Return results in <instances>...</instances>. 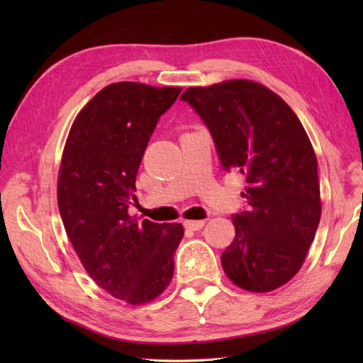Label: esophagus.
I'll return each mask as SVG.
<instances>
[{
  "mask_svg": "<svg viewBox=\"0 0 363 363\" xmlns=\"http://www.w3.org/2000/svg\"><path fill=\"white\" fill-rule=\"evenodd\" d=\"M184 226L190 230H199V229H203L204 221L203 220H186L184 221Z\"/></svg>",
  "mask_w": 363,
  "mask_h": 363,
  "instance_id": "34e87169",
  "label": "esophagus"
}]
</instances>
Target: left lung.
<instances>
[{"label":"left lung","mask_w":363,"mask_h":363,"mask_svg":"<svg viewBox=\"0 0 363 363\" xmlns=\"http://www.w3.org/2000/svg\"><path fill=\"white\" fill-rule=\"evenodd\" d=\"M181 99L209 128L223 168L246 179L250 207L233 217L223 269L243 290L282 287L303 267L321 217L317 156L304 126L279 95L250 79L190 87Z\"/></svg>","instance_id":"obj_1"}]
</instances>
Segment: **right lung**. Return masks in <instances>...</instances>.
Masks as SVG:
<instances>
[{
  "mask_svg": "<svg viewBox=\"0 0 363 363\" xmlns=\"http://www.w3.org/2000/svg\"><path fill=\"white\" fill-rule=\"evenodd\" d=\"M181 87L113 82L76 115L57 176V206L82 267L128 304L160 296L172 282L181 223L138 221L128 207L150 137Z\"/></svg>",
  "mask_w": 363,
  "mask_h": 363,
  "instance_id": "add662e5",
  "label": "right lung"
}]
</instances>
